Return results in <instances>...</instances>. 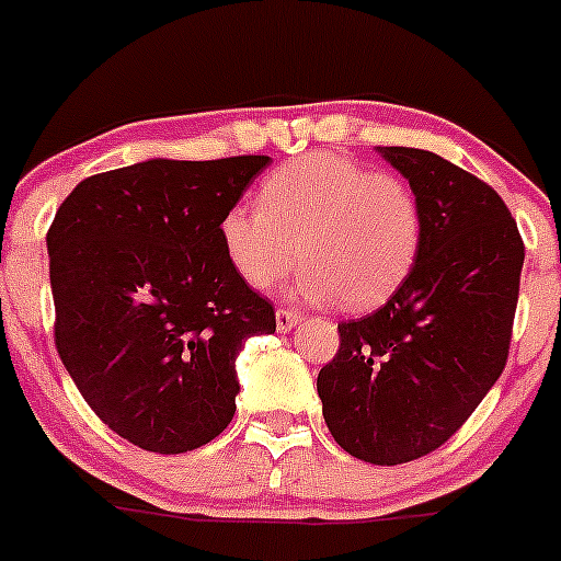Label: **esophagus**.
Masks as SVG:
<instances>
[{
  "label": "esophagus",
  "mask_w": 561,
  "mask_h": 561,
  "mask_svg": "<svg viewBox=\"0 0 561 561\" xmlns=\"http://www.w3.org/2000/svg\"><path fill=\"white\" fill-rule=\"evenodd\" d=\"M299 321H302V316H299L297 310L278 308V313H275V323H278V332H288V329L297 327Z\"/></svg>",
  "instance_id": "34e87169"
}]
</instances>
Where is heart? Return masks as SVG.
Wrapping results in <instances>:
<instances>
[{
	"label": "heart",
	"instance_id": "1",
	"mask_svg": "<svg viewBox=\"0 0 561 561\" xmlns=\"http://www.w3.org/2000/svg\"><path fill=\"white\" fill-rule=\"evenodd\" d=\"M218 240L248 286H273L302 256L299 297H334L343 310L362 313L383 305L413 273L424 207L405 178L319 151L270 172L259 207H227Z\"/></svg>",
	"mask_w": 561,
	"mask_h": 561
}]
</instances>
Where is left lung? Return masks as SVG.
<instances>
[{
    "mask_svg": "<svg viewBox=\"0 0 561 561\" xmlns=\"http://www.w3.org/2000/svg\"><path fill=\"white\" fill-rule=\"evenodd\" d=\"M378 151L419 194L424 242L383 308L337 323L316 386L343 451L402 465L440 448L505 369L524 240L489 183L421 148Z\"/></svg>",
    "mask_w": 561,
    "mask_h": 561,
    "instance_id": "left-lung-1",
    "label": "left lung"
}]
</instances>
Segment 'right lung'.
<instances>
[{
  "label": "right lung",
  "instance_id": "right-lung-1",
  "mask_svg": "<svg viewBox=\"0 0 561 561\" xmlns=\"http://www.w3.org/2000/svg\"><path fill=\"white\" fill-rule=\"evenodd\" d=\"M270 156L148 159L72 188L48 229L56 351L89 408L124 440L183 454L234 415V359L275 332V308L218 240Z\"/></svg>",
  "mask_w": 561,
  "mask_h": 561
}]
</instances>
